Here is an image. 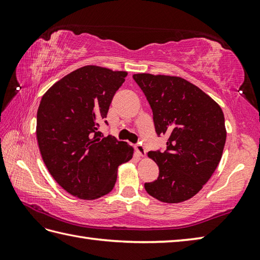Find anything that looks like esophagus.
Returning a JSON list of instances; mask_svg holds the SVG:
<instances>
[{"label":"esophagus","instance_id":"esophagus-1","mask_svg":"<svg viewBox=\"0 0 260 260\" xmlns=\"http://www.w3.org/2000/svg\"><path fill=\"white\" fill-rule=\"evenodd\" d=\"M135 151H136V153H137V154H139L140 156H142V157H144V156H145L146 151H145V147L143 146L142 143H140V144H137V145L135 146Z\"/></svg>","mask_w":260,"mask_h":260}]
</instances>
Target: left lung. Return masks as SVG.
<instances>
[{"mask_svg":"<svg viewBox=\"0 0 260 260\" xmlns=\"http://www.w3.org/2000/svg\"><path fill=\"white\" fill-rule=\"evenodd\" d=\"M133 78L151 105L156 134L168 137L167 151L147 154L158 165L159 174L144 184L145 190L165 203L189 200L221 159L227 137L222 109L181 77L135 74Z\"/></svg>","mask_w":260,"mask_h":260,"instance_id":"obj_1","label":"left lung"}]
</instances>
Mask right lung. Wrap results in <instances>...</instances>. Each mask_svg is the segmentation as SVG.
<instances>
[{
  "label": "right lung",
  "mask_w": 260,
  "mask_h": 260,
  "mask_svg": "<svg viewBox=\"0 0 260 260\" xmlns=\"http://www.w3.org/2000/svg\"><path fill=\"white\" fill-rule=\"evenodd\" d=\"M126 76L127 71L85 66L58 80L41 98L39 150L52 178L71 196L95 200L107 194L119 165L133 157V147L98 132Z\"/></svg>",
  "instance_id": "obj_1"
}]
</instances>
